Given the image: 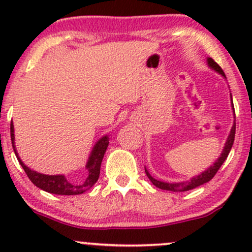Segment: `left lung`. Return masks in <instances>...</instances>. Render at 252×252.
Returning <instances> with one entry per match:
<instances>
[{"instance_id":"left-lung-1","label":"left lung","mask_w":252,"mask_h":252,"mask_svg":"<svg viewBox=\"0 0 252 252\" xmlns=\"http://www.w3.org/2000/svg\"><path fill=\"white\" fill-rule=\"evenodd\" d=\"M207 65H209L210 67L212 68V70H215L216 72H218L219 74H221L222 77L226 78V77H225L224 71L221 70L220 66H219L218 63H217L215 60L212 59V58H207ZM231 100H232V96H231ZM232 109H233V112H235V108H233V103H232ZM235 134H236V123H233L232 128H231L230 135H228V137H227V140H226V143H225L224 149H222L221 154L218 158V160H217L216 162L210 167V168H207L206 170H205V172H202L201 174L194 176V178H192L189 181L174 182V184H169V182L158 181V180H156V179H154L152 175L149 174V172H148V170H147V168H144V170H146V174L149 178V180L152 181V184L154 185V186L158 187V189H164V190H172V192H185V190H189V189H195V187L200 186V185H204V184H206V182H209L211 179H212L213 176L216 175V173L218 172L219 168H220L221 164L224 163V161L226 160L228 153H230L231 148H232L233 141H235Z\"/></svg>"}]
</instances>
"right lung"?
Listing matches in <instances>:
<instances>
[{
	"mask_svg": "<svg viewBox=\"0 0 252 252\" xmlns=\"http://www.w3.org/2000/svg\"><path fill=\"white\" fill-rule=\"evenodd\" d=\"M10 137H11V144H13L14 152L19 160L20 164L22 166V168L25 169L26 174H27L30 180L35 185L36 187L41 189L46 192L52 193V194H59V195H77L82 194V193L86 192V190L91 189L94 184H96L98 178H99L100 173V164H102L104 154H105L106 148L109 146V137L108 135L103 136L98 142L94 144V149H92L91 155H90L88 162H86V170H88V174L86 178L83 181L77 182H70L67 179L65 178V175H46L41 174V173H37L35 170L28 168L26 164L22 162L21 158H19L15 149V137H14V126L13 122L10 123Z\"/></svg>",
	"mask_w": 252,
	"mask_h": 252,
	"instance_id": "add662e5",
	"label": "right lung"
}]
</instances>
